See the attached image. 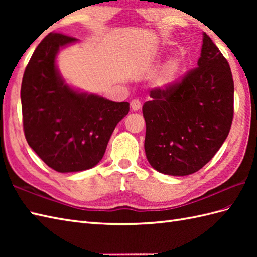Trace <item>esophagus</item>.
I'll list each match as a JSON object with an SVG mask.
<instances>
[{"label": "esophagus", "instance_id": "34e87169", "mask_svg": "<svg viewBox=\"0 0 257 257\" xmlns=\"http://www.w3.org/2000/svg\"><path fill=\"white\" fill-rule=\"evenodd\" d=\"M130 108H132V110L134 111H138L141 108V102L138 99H135L132 101V103H130Z\"/></svg>", "mask_w": 257, "mask_h": 257}]
</instances>
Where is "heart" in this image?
Instances as JSON below:
<instances>
[{
  "mask_svg": "<svg viewBox=\"0 0 257 257\" xmlns=\"http://www.w3.org/2000/svg\"><path fill=\"white\" fill-rule=\"evenodd\" d=\"M184 66L185 61L182 56L176 55L168 59L167 63L163 65L159 78H158V84L161 88L170 89L176 86L183 73Z\"/></svg>",
  "mask_w": 257,
  "mask_h": 257,
  "instance_id": "1",
  "label": "heart"
}]
</instances>
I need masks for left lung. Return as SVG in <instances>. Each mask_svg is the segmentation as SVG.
<instances>
[{
    "mask_svg": "<svg viewBox=\"0 0 257 257\" xmlns=\"http://www.w3.org/2000/svg\"><path fill=\"white\" fill-rule=\"evenodd\" d=\"M143 107L145 151L150 166L169 176H189L221 148L233 120L230 65L203 33L198 67L170 89H155Z\"/></svg>",
    "mask_w": 257,
    "mask_h": 257,
    "instance_id": "1",
    "label": "left lung"
}]
</instances>
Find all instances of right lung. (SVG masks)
<instances>
[{
	"label": "right lung",
	"mask_w": 257,
	"mask_h": 257,
	"mask_svg": "<svg viewBox=\"0 0 257 257\" xmlns=\"http://www.w3.org/2000/svg\"><path fill=\"white\" fill-rule=\"evenodd\" d=\"M77 40L50 33L25 68L21 87L27 144L57 172H78L98 165L129 102H114L66 83L57 67L58 53Z\"/></svg>",
	"instance_id": "obj_1"
}]
</instances>
